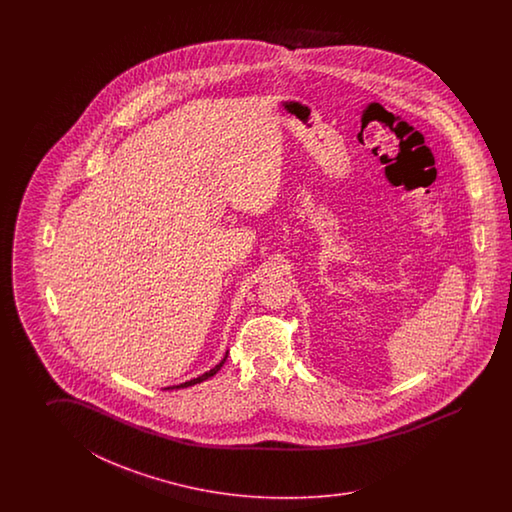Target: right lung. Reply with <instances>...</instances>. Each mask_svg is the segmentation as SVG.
<instances>
[{"label": "right lung", "mask_w": 512, "mask_h": 512, "mask_svg": "<svg viewBox=\"0 0 512 512\" xmlns=\"http://www.w3.org/2000/svg\"><path fill=\"white\" fill-rule=\"evenodd\" d=\"M227 353L229 351H225V357L221 359V362L219 364H216L214 368L210 371H205L203 375H199V377H196V379H192V381H186L183 382V384H177V386H168V388H164V390H181V388H188V386H194V384H199V382L207 381V379H210V377H214L216 373H218L219 370H221V366L225 364V360H227Z\"/></svg>", "instance_id": "1"}]
</instances>
